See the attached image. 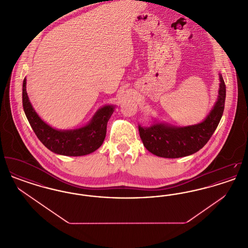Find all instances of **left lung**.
<instances>
[{"instance_id":"obj_1","label":"left lung","mask_w":248,"mask_h":248,"mask_svg":"<svg viewBox=\"0 0 248 248\" xmlns=\"http://www.w3.org/2000/svg\"><path fill=\"white\" fill-rule=\"evenodd\" d=\"M219 89L216 104L200 124L177 127L155 124L150 127L139 126L143 145L152 154L164 158H179L197 153L212 137L224 110L226 85L219 73Z\"/></svg>"}]
</instances>
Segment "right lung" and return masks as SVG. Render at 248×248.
I'll return each instance as SVG.
<instances>
[{"label": "right lung", "instance_id": "add662e5", "mask_svg": "<svg viewBox=\"0 0 248 248\" xmlns=\"http://www.w3.org/2000/svg\"><path fill=\"white\" fill-rule=\"evenodd\" d=\"M22 102L25 114L39 140L51 152L66 156H83L97 150L105 140L107 124L114 111V106L106 105L95 112L85 126L73 130L55 129L40 118L31 106L26 90V78Z\"/></svg>", "mask_w": 248, "mask_h": 248}]
</instances>
